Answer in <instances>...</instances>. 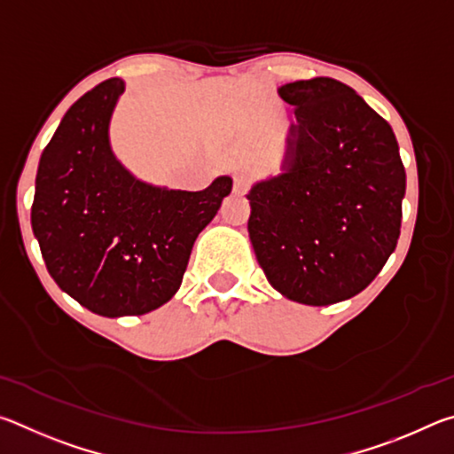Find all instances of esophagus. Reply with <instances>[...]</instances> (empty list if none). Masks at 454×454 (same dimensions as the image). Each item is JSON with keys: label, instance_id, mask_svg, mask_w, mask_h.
<instances>
[{"label": "esophagus", "instance_id": "obj_1", "mask_svg": "<svg viewBox=\"0 0 454 454\" xmlns=\"http://www.w3.org/2000/svg\"><path fill=\"white\" fill-rule=\"evenodd\" d=\"M250 182H252L250 174H246V172L236 174L234 176V192H236V194H244V192L250 188Z\"/></svg>", "mask_w": 454, "mask_h": 454}]
</instances>
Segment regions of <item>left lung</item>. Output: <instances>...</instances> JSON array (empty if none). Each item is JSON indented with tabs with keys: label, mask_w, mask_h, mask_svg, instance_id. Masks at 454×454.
Returning a JSON list of instances; mask_svg holds the SVG:
<instances>
[{
	"label": "left lung",
	"mask_w": 454,
	"mask_h": 454,
	"mask_svg": "<svg viewBox=\"0 0 454 454\" xmlns=\"http://www.w3.org/2000/svg\"><path fill=\"white\" fill-rule=\"evenodd\" d=\"M294 106L282 174L248 192V234L268 282L290 301L356 296L401 236L406 174L393 128L333 78L278 88Z\"/></svg>",
	"instance_id": "1"
}]
</instances>
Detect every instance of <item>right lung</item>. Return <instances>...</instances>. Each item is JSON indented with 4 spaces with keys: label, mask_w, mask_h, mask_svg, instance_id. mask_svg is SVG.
Instances as JSON below:
<instances>
[{
    "label": "right lung",
    "mask_w": 454,
    "mask_h": 454,
    "mask_svg": "<svg viewBox=\"0 0 454 454\" xmlns=\"http://www.w3.org/2000/svg\"><path fill=\"white\" fill-rule=\"evenodd\" d=\"M120 78L83 94L45 145L35 176L32 228L58 286L99 317H137L178 292L192 246L232 178L200 192L137 180L110 145Z\"/></svg>",
    "instance_id": "obj_1"
}]
</instances>
